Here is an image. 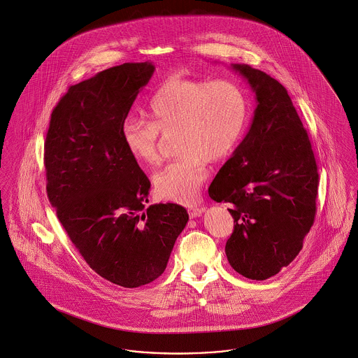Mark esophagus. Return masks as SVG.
Masks as SVG:
<instances>
[{
	"label": "esophagus",
	"instance_id": "34e87169",
	"mask_svg": "<svg viewBox=\"0 0 358 358\" xmlns=\"http://www.w3.org/2000/svg\"><path fill=\"white\" fill-rule=\"evenodd\" d=\"M204 206H193V208H190L189 209V215H190V217H197V216H201L203 215V212H204Z\"/></svg>",
	"mask_w": 358,
	"mask_h": 358
}]
</instances>
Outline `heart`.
<instances>
[{"mask_svg": "<svg viewBox=\"0 0 358 358\" xmlns=\"http://www.w3.org/2000/svg\"><path fill=\"white\" fill-rule=\"evenodd\" d=\"M149 115L123 122L124 146L136 162L154 166L162 136L177 134L181 157L154 176V189L162 199L189 204L208 178L206 161L222 162L238 148L248 123V99L232 80L171 78L154 92Z\"/></svg>", "mask_w": 358, "mask_h": 358, "instance_id": "obj_1", "label": "heart"}]
</instances>
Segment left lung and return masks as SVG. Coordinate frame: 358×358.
I'll return each mask as SVG.
<instances>
[{"instance_id":"8db88e82","label":"left lung","mask_w":358,"mask_h":358,"mask_svg":"<svg viewBox=\"0 0 358 358\" xmlns=\"http://www.w3.org/2000/svg\"><path fill=\"white\" fill-rule=\"evenodd\" d=\"M255 91V115L234 155L208 189L229 203L234 232L225 254L236 273L264 280L303 247L317 213L318 168L306 129L287 90L270 75L234 64Z\"/></svg>"}]
</instances>
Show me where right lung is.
Masks as SVG:
<instances>
[{
    "mask_svg": "<svg viewBox=\"0 0 358 358\" xmlns=\"http://www.w3.org/2000/svg\"><path fill=\"white\" fill-rule=\"evenodd\" d=\"M154 66L124 63L71 85L51 114L44 143L47 194L88 266L126 289L166 268L189 216L149 203L150 181L129 154L122 126Z\"/></svg>",
    "mask_w": 358,
    "mask_h": 358,
    "instance_id": "add662e5",
    "label": "right lung"
}]
</instances>
